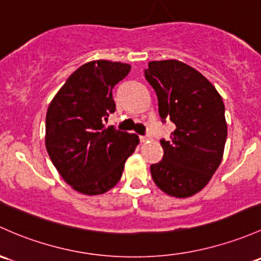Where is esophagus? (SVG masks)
Instances as JSON below:
<instances>
[{"mask_svg": "<svg viewBox=\"0 0 261 261\" xmlns=\"http://www.w3.org/2000/svg\"><path fill=\"white\" fill-rule=\"evenodd\" d=\"M149 140H151V138H150L149 135L140 136V141H141V142H146V141H149Z\"/></svg>", "mask_w": 261, "mask_h": 261, "instance_id": "1", "label": "esophagus"}]
</instances>
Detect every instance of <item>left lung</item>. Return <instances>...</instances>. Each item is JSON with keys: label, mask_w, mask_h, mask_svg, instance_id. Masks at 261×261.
Masks as SVG:
<instances>
[{"label": "left lung", "mask_w": 261, "mask_h": 261, "mask_svg": "<svg viewBox=\"0 0 261 261\" xmlns=\"http://www.w3.org/2000/svg\"><path fill=\"white\" fill-rule=\"evenodd\" d=\"M145 77L155 90L159 114L176 128L160 140L163 160L150 166L167 195L189 197L209 182L221 163L227 125L223 98L195 68L177 60L149 62Z\"/></svg>", "instance_id": "left-lung-1"}]
</instances>
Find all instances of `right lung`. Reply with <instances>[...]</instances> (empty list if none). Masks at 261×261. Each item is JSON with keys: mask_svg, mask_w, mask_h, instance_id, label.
Returning a JSON list of instances; mask_svg holds the SVG:
<instances>
[{"mask_svg": "<svg viewBox=\"0 0 261 261\" xmlns=\"http://www.w3.org/2000/svg\"><path fill=\"white\" fill-rule=\"evenodd\" d=\"M131 66L106 60L79 67L59 90L46 114V150L59 174L85 195H100L121 179L139 136L106 128L116 110L112 89Z\"/></svg>", "mask_w": 261, "mask_h": 261, "instance_id": "right-lung-1", "label": "right lung"}]
</instances>
